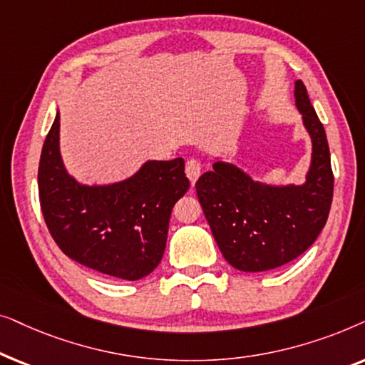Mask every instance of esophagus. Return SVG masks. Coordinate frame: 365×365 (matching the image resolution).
<instances>
[{
  "mask_svg": "<svg viewBox=\"0 0 365 365\" xmlns=\"http://www.w3.org/2000/svg\"><path fill=\"white\" fill-rule=\"evenodd\" d=\"M186 176L189 178V181H191L192 186L196 184L197 178L201 176V164H199V161H196V159H189L186 163Z\"/></svg>",
  "mask_w": 365,
  "mask_h": 365,
  "instance_id": "1",
  "label": "esophagus"
}]
</instances>
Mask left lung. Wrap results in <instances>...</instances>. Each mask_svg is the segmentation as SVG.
<instances>
[{
  "instance_id": "8db88e82",
  "label": "left lung",
  "mask_w": 365,
  "mask_h": 365,
  "mask_svg": "<svg viewBox=\"0 0 365 365\" xmlns=\"http://www.w3.org/2000/svg\"><path fill=\"white\" fill-rule=\"evenodd\" d=\"M294 99L312 144L306 181L269 184L227 158L216 156L212 171L196 182L219 251L237 271H271L294 261L312 246L331 211V153L301 79L294 83Z\"/></svg>"
}]
</instances>
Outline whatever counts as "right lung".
Listing matches in <instances>:
<instances>
[{"instance_id": "1", "label": "right lung", "mask_w": 365, "mask_h": 365, "mask_svg": "<svg viewBox=\"0 0 365 365\" xmlns=\"http://www.w3.org/2000/svg\"><path fill=\"white\" fill-rule=\"evenodd\" d=\"M39 201L59 249L106 276L138 281L166 249L171 211L189 189L184 159L146 161L133 176L84 184L68 173L59 149V113L44 139L38 171Z\"/></svg>"}]
</instances>
